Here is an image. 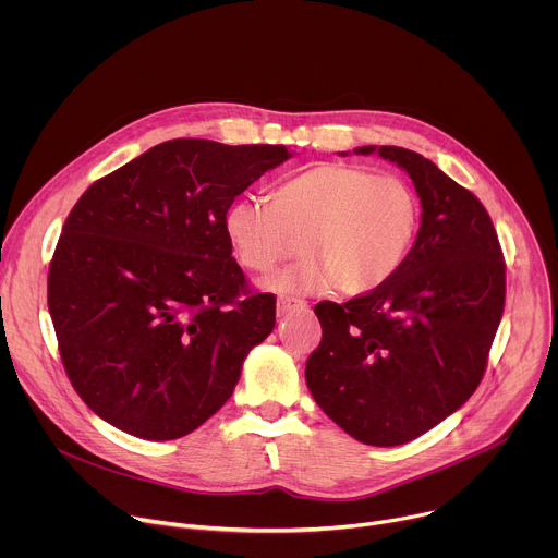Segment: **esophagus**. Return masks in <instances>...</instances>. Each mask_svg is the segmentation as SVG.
<instances>
[{
    "label": "esophagus",
    "instance_id": "34e87169",
    "mask_svg": "<svg viewBox=\"0 0 558 558\" xmlns=\"http://www.w3.org/2000/svg\"><path fill=\"white\" fill-rule=\"evenodd\" d=\"M306 302L300 300V298H291V295H280L278 302H276V308H278V315H284L289 311H295V308H304Z\"/></svg>",
    "mask_w": 558,
    "mask_h": 558
}]
</instances>
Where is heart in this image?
<instances>
[{
  "label": "heart",
  "instance_id": "1",
  "mask_svg": "<svg viewBox=\"0 0 558 558\" xmlns=\"http://www.w3.org/2000/svg\"><path fill=\"white\" fill-rule=\"evenodd\" d=\"M422 203L409 181L355 163H320L280 183L269 205L241 198L225 211V233L245 269L276 276L278 291L333 287L347 295L390 282L413 250Z\"/></svg>",
  "mask_w": 558,
  "mask_h": 558
}]
</instances>
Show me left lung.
I'll list each match as a JSON object with an SVG mask.
<instances>
[{
  "label": "left lung",
  "mask_w": 558,
  "mask_h": 558,
  "mask_svg": "<svg viewBox=\"0 0 558 558\" xmlns=\"http://www.w3.org/2000/svg\"><path fill=\"white\" fill-rule=\"evenodd\" d=\"M377 154L415 183L417 241L384 287L315 304L323 340L304 375L317 407L351 437L400 446L480 386L504 315L506 260L490 214L470 190L413 149L381 145Z\"/></svg>",
  "instance_id": "left-lung-1"
}]
</instances>
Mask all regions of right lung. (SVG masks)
I'll use <instances>...</instances> for the list:
<instances>
[{
    "mask_svg": "<svg viewBox=\"0 0 558 558\" xmlns=\"http://www.w3.org/2000/svg\"><path fill=\"white\" fill-rule=\"evenodd\" d=\"M284 145L158 143L95 181L70 209L48 267L61 364L108 424L179 439L233 392L276 325V295L231 258L225 211Z\"/></svg>",
    "mask_w": 558,
    "mask_h": 558,
    "instance_id": "obj_1",
    "label": "right lung"
}]
</instances>
